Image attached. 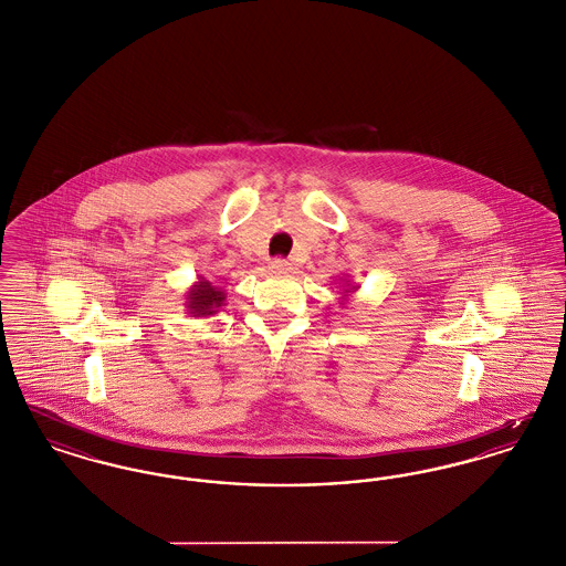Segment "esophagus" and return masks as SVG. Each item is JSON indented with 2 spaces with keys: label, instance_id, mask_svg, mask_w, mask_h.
Listing matches in <instances>:
<instances>
[{
  "label": "esophagus",
  "instance_id": "1",
  "mask_svg": "<svg viewBox=\"0 0 566 566\" xmlns=\"http://www.w3.org/2000/svg\"><path fill=\"white\" fill-rule=\"evenodd\" d=\"M270 270L273 271V273H291V271H293V263L277 256V259L271 261Z\"/></svg>",
  "mask_w": 566,
  "mask_h": 566
}]
</instances>
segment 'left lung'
<instances>
[{
  "instance_id": "1",
  "label": "left lung",
  "mask_w": 566,
  "mask_h": 566,
  "mask_svg": "<svg viewBox=\"0 0 566 566\" xmlns=\"http://www.w3.org/2000/svg\"><path fill=\"white\" fill-rule=\"evenodd\" d=\"M354 289H356V286H350V284H348V291H346V293H352V291H354Z\"/></svg>"
}]
</instances>
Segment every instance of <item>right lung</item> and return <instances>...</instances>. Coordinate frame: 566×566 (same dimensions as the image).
Instances as JSON below:
<instances>
[{
	"label": "right lung",
	"instance_id": "obj_1",
	"mask_svg": "<svg viewBox=\"0 0 566 566\" xmlns=\"http://www.w3.org/2000/svg\"><path fill=\"white\" fill-rule=\"evenodd\" d=\"M224 291L214 286L210 280L199 277V282H195L187 293V310L190 316L195 318H208L218 312L220 305H224Z\"/></svg>",
	"mask_w": 566,
	"mask_h": 566
}]
</instances>
